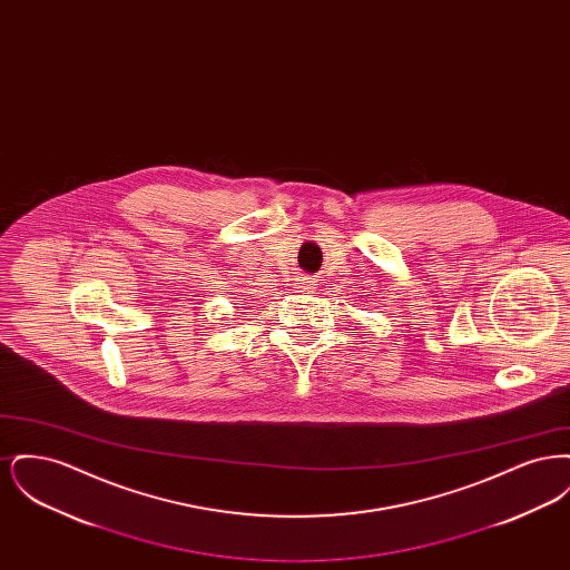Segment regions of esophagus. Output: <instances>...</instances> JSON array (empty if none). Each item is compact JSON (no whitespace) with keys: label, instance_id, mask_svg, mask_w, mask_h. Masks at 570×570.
<instances>
[{"label":"esophagus","instance_id":"obj_1","mask_svg":"<svg viewBox=\"0 0 570 570\" xmlns=\"http://www.w3.org/2000/svg\"><path fill=\"white\" fill-rule=\"evenodd\" d=\"M298 288H309L312 286V282H307V277H301V279H297Z\"/></svg>","mask_w":570,"mask_h":570}]
</instances>
